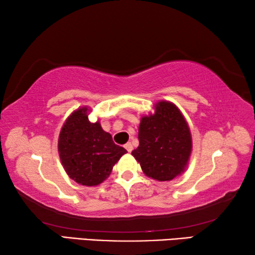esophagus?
Segmentation results:
<instances>
[{
    "label": "esophagus",
    "instance_id": "1",
    "mask_svg": "<svg viewBox=\"0 0 255 255\" xmlns=\"http://www.w3.org/2000/svg\"><path fill=\"white\" fill-rule=\"evenodd\" d=\"M125 148H126L129 153L131 152L132 150V145H131V143H127L126 145H125Z\"/></svg>",
    "mask_w": 255,
    "mask_h": 255
}]
</instances>
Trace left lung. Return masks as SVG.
I'll return each instance as SVG.
<instances>
[{
  "label": "left lung",
  "instance_id": "1",
  "mask_svg": "<svg viewBox=\"0 0 255 255\" xmlns=\"http://www.w3.org/2000/svg\"><path fill=\"white\" fill-rule=\"evenodd\" d=\"M139 145L131 155L144 174L171 181L183 173L192 153V136L184 116L173 102L159 100L140 118Z\"/></svg>",
  "mask_w": 255,
  "mask_h": 255
}]
</instances>
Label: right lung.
I'll use <instances>...</instances> for the list:
<instances>
[{"instance_id": "obj_1", "label": "right lung", "mask_w": 255, "mask_h": 255, "mask_svg": "<svg viewBox=\"0 0 255 255\" xmlns=\"http://www.w3.org/2000/svg\"><path fill=\"white\" fill-rule=\"evenodd\" d=\"M90 107H80L66 118L58 136V154L72 180L97 187L109 178L112 167L127 150L114 143L99 120L90 122Z\"/></svg>"}]
</instances>
